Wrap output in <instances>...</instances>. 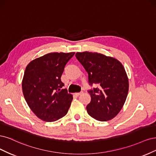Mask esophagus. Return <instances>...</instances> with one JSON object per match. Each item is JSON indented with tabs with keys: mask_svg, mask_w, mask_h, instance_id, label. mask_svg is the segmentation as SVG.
Instances as JSON below:
<instances>
[{
	"mask_svg": "<svg viewBox=\"0 0 156 156\" xmlns=\"http://www.w3.org/2000/svg\"><path fill=\"white\" fill-rule=\"evenodd\" d=\"M83 91H80V92H79V93H75V94L76 95H77V96H79V95H81L82 94H83Z\"/></svg>",
	"mask_w": 156,
	"mask_h": 156,
	"instance_id": "obj_1",
	"label": "esophagus"
}]
</instances>
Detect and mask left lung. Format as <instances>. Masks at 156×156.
Returning <instances> with one entry per match:
<instances>
[{
    "label": "left lung",
    "mask_w": 156,
    "mask_h": 156,
    "mask_svg": "<svg viewBox=\"0 0 156 156\" xmlns=\"http://www.w3.org/2000/svg\"><path fill=\"white\" fill-rule=\"evenodd\" d=\"M76 57L88 73L89 84L98 85L88 91L91 98L86 107L88 114L99 121L112 119L122 108L128 93L123 65L117 59L97 52H77Z\"/></svg>",
    "instance_id": "8db88e82"
}]
</instances>
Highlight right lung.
<instances>
[{"instance_id":"obj_1","label":"right lung","mask_w":156,"mask_h":156,"mask_svg":"<svg viewBox=\"0 0 156 156\" xmlns=\"http://www.w3.org/2000/svg\"><path fill=\"white\" fill-rule=\"evenodd\" d=\"M75 52H53L35 59L25 69L22 82L24 97L36 116L46 122L62 118L68 112L73 95L61 76L64 68Z\"/></svg>"}]
</instances>
